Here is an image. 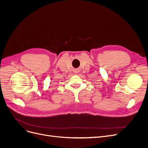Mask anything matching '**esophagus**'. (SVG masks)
<instances>
[{
    "mask_svg": "<svg viewBox=\"0 0 148 148\" xmlns=\"http://www.w3.org/2000/svg\"><path fill=\"white\" fill-rule=\"evenodd\" d=\"M74 71L75 73H77L79 72V71H78V69H75V71Z\"/></svg>",
    "mask_w": 148,
    "mask_h": 148,
    "instance_id": "esophagus-1",
    "label": "esophagus"
}]
</instances>
